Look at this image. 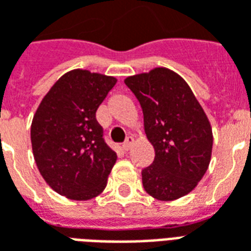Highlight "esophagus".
I'll return each mask as SVG.
<instances>
[{
	"mask_svg": "<svg viewBox=\"0 0 251 251\" xmlns=\"http://www.w3.org/2000/svg\"><path fill=\"white\" fill-rule=\"evenodd\" d=\"M133 142H134V138H133V137H127L126 141L122 144V149H124V151H129L131 148V145H133Z\"/></svg>",
	"mask_w": 251,
	"mask_h": 251,
	"instance_id": "1",
	"label": "esophagus"
}]
</instances>
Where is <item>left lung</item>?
Masks as SVG:
<instances>
[{
  "instance_id": "left-lung-1",
  "label": "left lung",
  "mask_w": 251,
  "mask_h": 251,
  "mask_svg": "<svg viewBox=\"0 0 251 251\" xmlns=\"http://www.w3.org/2000/svg\"><path fill=\"white\" fill-rule=\"evenodd\" d=\"M141 104L154 161L142 169V185L161 201L180 199L199 184L212 153L208 117L179 74L165 67L125 79Z\"/></svg>"
}]
</instances>
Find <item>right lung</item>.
<instances>
[{
    "label": "right lung",
    "instance_id": "add662e5",
    "mask_svg": "<svg viewBox=\"0 0 251 251\" xmlns=\"http://www.w3.org/2000/svg\"><path fill=\"white\" fill-rule=\"evenodd\" d=\"M117 79L88 70H71L57 79L36 110L30 141L36 165L55 192L90 200L107 184L117 154L103 141L95 118Z\"/></svg>",
    "mask_w": 251,
    "mask_h": 251
}]
</instances>
